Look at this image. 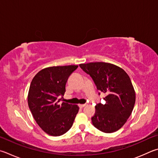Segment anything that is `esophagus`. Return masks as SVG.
Returning a JSON list of instances; mask_svg holds the SVG:
<instances>
[{
	"label": "esophagus",
	"mask_w": 158,
	"mask_h": 158,
	"mask_svg": "<svg viewBox=\"0 0 158 158\" xmlns=\"http://www.w3.org/2000/svg\"><path fill=\"white\" fill-rule=\"evenodd\" d=\"M79 106L80 108H83L85 106V104H79Z\"/></svg>",
	"instance_id": "34e87169"
}]
</instances>
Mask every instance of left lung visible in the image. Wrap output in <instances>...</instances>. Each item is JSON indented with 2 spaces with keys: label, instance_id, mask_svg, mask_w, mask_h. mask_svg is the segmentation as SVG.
Segmentation results:
<instances>
[{
  "label": "left lung",
  "instance_id": "obj_1",
  "mask_svg": "<svg viewBox=\"0 0 158 158\" xmlns=\"http://www.w3.org/2000/svg\"><path fill=\"white\" fill-rule=\"evenodd\" d=\"M79 66L92 77L97 90L106 94V104L99 103L95 106L92 117L94 127L106 133L118 131L127 122L135 103L130 77L122 68L109 63H88Z\"/></svg>",
  "mask_w": 158,
  "mask_h": 158
}]
</instances>
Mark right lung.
I'll return each mask as SVG.
<instances>
[{
  "label": "right lung",
  "instance_id": "obj_1",
  "mask_svg": "<svg viewBox=\"0 0 158 158\" xmlns=\"http://www.w3.org/2000/svg\"><path fill=\"white\" fill-rule=\"evenodd\" d=\"M78 65L44 68L31 82L27 102L34 119L44 132L59 136L70 130L79 112L77 105L62 102L68 77ZM61 97V98H62Z\"/></svg>",
  "mask_w": 158,
  "mask_h": 158
}]
</instances>
